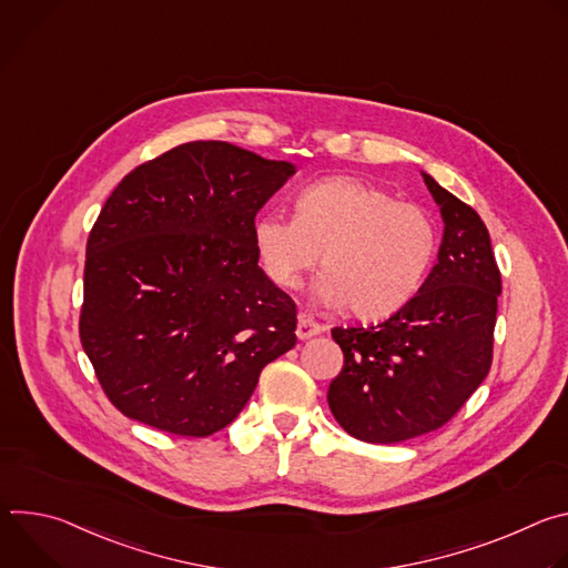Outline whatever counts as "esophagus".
Instances as JSON below:
<instances>
[{"mask_svg": "<svg viewBox=\"0 0 568 568\" xmlns=\"http://www.w3.org/2000/svg\"><path fill=\"white\" fill-rule=\"evenodd\" d=\"M321 333H323L321 323L312 321V318L305 316V314L298 316V326H296V337H298V339H312V337H316V335H321Z\"/></svg>", "mask_w": 568, "mask_h": 568, "instance_id": "obj_1", "label": "esophagus"}]
</instances>
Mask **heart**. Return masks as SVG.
<instances>
[{
  "instance_id": "1",
  "label": "heart",
  "mask_w": 568,
  "mask_h": 568,
  "mask_svg": "<svg viewBox=\"0 0 568 568\" xmlns=\"http://www.w3.org/2000/svg\"><path fill=\"white\" fill-rule=\"evenodd\" d=\"M254 245L276 285L296 287L321 256L316 301L382 318L420 290L436 254V226L423 206L393 200L377 184L326 178L296 195L294 215L263 213Z\"/></svg>"
}]
</instances>
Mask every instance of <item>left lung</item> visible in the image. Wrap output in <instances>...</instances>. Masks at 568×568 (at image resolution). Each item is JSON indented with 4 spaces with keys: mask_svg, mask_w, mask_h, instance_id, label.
<instances>
[{
    "mask_svg": "<svg viewBox=\"0 0 568 568\" xmlns=\"http://www.w3.org/2000/svg\"><path fill=\"white\" fill-rule=\"evenodd\" d=\"M423 180L440 209L438 263L416 296L368 328H333L344 368L328 388L335 420L364 443L443 427L488 377L501 274L478 213Z\"/></svg>",
    "mask_w": 568,
    "mask_h": 568,
    "instance_id": "left-lung-1",
    "label": "left lung"
}]
</instances>
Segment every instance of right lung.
I'll use <instances>...</instances> for the list:
<instances>
[{
	"label": "right lung",
	"mask_w": 568,
	"mask_h": 568,
	"mask_svg": "<svg viewBox=\"0 0 568 568\" xmlns=\"http://www.w3.org/2000/svg\"><path fill=\"white\" fill-rule=\"evenodd\" d=\"M294 173L226 141H191L108 197L88 240L80 342L123 416L211 436L294 348L296 305L254 245L256 213Z\"/></svg>",
	"instance_id": "add662e5"
}]
</instances>
